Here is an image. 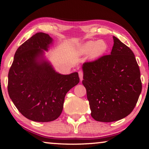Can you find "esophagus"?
Returning a JSON list of instances; mask_svg holds the SVG:
<instances>
[{
	"mask_svg": "<svg viewBox=\"0 0 149 149\" xmlns=\"http://www.w3.org/2000/svg\"><path fill=\"white\" fill-rule=\"evenodd\" d=\"M78 74H79V79L81 81L83 80V75H84V74H83V72L82 71H79L78 72Z\"/></svg>",
	"mask_w": 149,
	"mask_h": 149,
	"instance_id": "34e87169",
	"label": "esophagus"
}]
</instances>
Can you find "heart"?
I'll return each mask as SVG.
<instances>
[{
	"label": "heart",
	"instance_id": "obj_1",
	"mask_svg": "<svg viewBox=\"0 0 149 149\" xmlns=\"http://www.w3.org/2000/svg\"><path fill=\"white\" fill-rule=\"evenodd\" d=\"M108 45L104 40L90 41L84 42L79 47V51L82 54H89L91 59H99L107 54Z\"/></svg>",
	"mask_w": 149,
	"mask_h": 149
}]
</instances>
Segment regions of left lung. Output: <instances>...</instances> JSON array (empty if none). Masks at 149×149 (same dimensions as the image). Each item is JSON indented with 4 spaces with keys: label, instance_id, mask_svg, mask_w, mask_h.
I'll return each mask as SVG.
<instances>
[{
    "label": "left lung",
    "instance_id": "8db88e82",
    "mask_svg": "<svg viewBox=\"0 0 149 149\" xmlns=\"http://www.w3.org/2000/svg\"><path fill=\"white\" fill-rule=\"evenodd\" d=\"M109 55L82 65L91 116L95 120L112 122L129 115L142 90L140 70L129 47L113 36Z\"/></svg>",
    "mask_w": 149,
    "mask_h": 149
}]
</instances>
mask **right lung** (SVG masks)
Listing matches in <instances>:
<instances>
[{"label": "right lung", "mask_w": 149, "mask_h": 149, "mask_svg": "<svg viewBox=\"0 0 149 149\" xmlns=\"http://www.w3.org/2000/svg\"><path fill=\"white\" fill-rule=\"evenodd\" d=\"M52 43L48 34L33 35L17 49L8 72L10 98L24 116L34 122L57 119L66 93L79 82L77 72L59 74L45 58Z\"/></svg>", "instance_id": "1"}]
</instances>
